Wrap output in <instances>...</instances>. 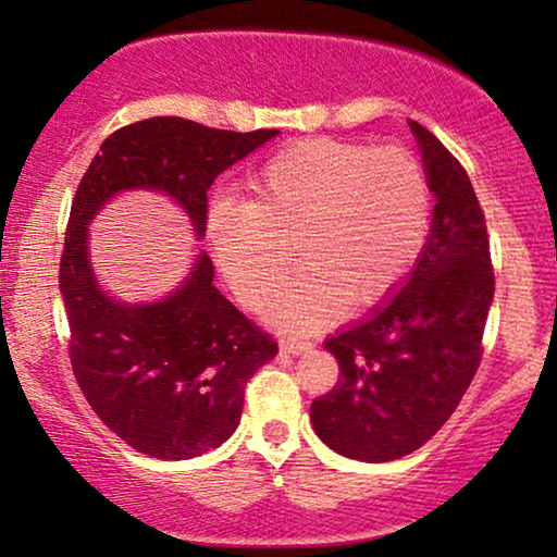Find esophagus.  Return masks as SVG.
I'll list each match as a JSON object with an SVG mask.
<instances>
[{
	"instance_id": "34e87169",
	"label": "esophagus",
	"mask_w": 557,
	"mask_h": 557,
	"mask_svg": "<svg viewBox=\"0 0 557 557\" xmlns=\"http://www.w3.org/2000/svg\"><path fill=\"white\" fill-rule=\"evenodd\" d=\"M311 347H314V342H309V339H299V337H284V339H281V349H284V352H292V355L309 352Z\"/></svg>"
}]
</instances>
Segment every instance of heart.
<instances>
[{"mask_svg": "<svg viewBox=\"0 0 557 557\" xmlns=\"http://www.w3.org/2000/svg\"><path fill=\"white\" fill-rule=\"evenodd\" d=\"M248 187V202H212V256L256 309L284 284L296 246L307 269L271 314L301 330L330 322L347 301L364 309L391 296L431 231L429 174L400 147L304 139L265 159Z\"/></svg>", "mask_w": 557, "mask_h": 557, "instance_id": "obj_1", "label": "heart"}]
</instances>
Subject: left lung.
Wrapping results in <instances>:
<instances>
[{
    "label": "left lung",
    "instance_id": "1",
    "mask_svg": "<svg viewBox=\"0 0 557 557\" xmlns=\"http://www.w3.org/2000/svg\"><path fill=\"white\" fill-rule=\"evenodd\" d=\"M436 197L429 240L406 284L360 324L324 342L339 380L311 403L317 436L357 461L421 448L459 406L482 362L494 299L484 212L451 151L410 121Z\"/></svg>",
    "mask_w": 557,
    "mask_h": 557
}]
</instances>
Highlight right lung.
<instances>
[{
    "label": "right lung",
    "mask_w": 557,
    "mask_h": 557,
    "mask_svg": "<svg viewBox=\"0 0 557 557\" xmlns=\"http://www.w3.org/2000/svg\"><path fill=\"white\" fill-rule=\"evenodd\" d=\"M276 134L144 119L101 144L75 189L60 258L67 355L96 416L154 459H193L231 438L248 380L278 345L218 292L208 253L162 301L111 299L90 269L88 223L124 189H154L185 208L202 238L212 182Z\"/></svg>",
    "instance_id": "add662e5"
}]
</instances>
